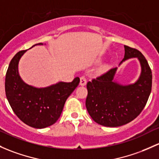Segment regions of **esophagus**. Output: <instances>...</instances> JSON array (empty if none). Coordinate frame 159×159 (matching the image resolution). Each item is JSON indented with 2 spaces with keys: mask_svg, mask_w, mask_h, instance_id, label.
Here are the masks:
<instances>
[{
  "mask_svg": "<svg viewBox=\"0 0 159 159\" xmlns=\"http://www.w3.org/2000/svg\"><path fill=\"white\" fill-rule=\"evenodd\" d=\"M86 84H87L86 78L84 76L81 77V78H80V85H81V86H84V85H86Z\"/></svg>",
  "mask_w": 159,
  "mask_h": 159,
  "instance_id": "obj_1",
  "label": "esophagus"
}]
</instances>
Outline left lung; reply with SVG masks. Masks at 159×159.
<instances>
[{
    "label": "left lung",
    "mask_w": 159,
    "mask_h": 159,
    "mask_svg": "<svg viewBox=\"0 0 159 159\" xmlns=\"http://www.w3.org/2000/svg\"><path fill=\"white\" fill-rule=\"evenodd\" d=\"M122 60L137 58L141 65V74L134 84L122 85L113 81L117 68L109 70L87 84L86 108L98 124L116 127L129 123L144 109L152 91V75L147 60L139 50L124 46Z\"/></svg>",
    "instance_id": "1"
}]
</instances>
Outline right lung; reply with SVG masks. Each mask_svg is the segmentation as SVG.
I'll return each instance as SVG.
<instances>
[{
    "label": "right lung",
    "mask_w": 159,
    "mask_h": 159,
    "mask_svg": "<svg viewBox=\"0 0 159 159\" xmlns=\"http://www.w3.org/2000/svg\"><path fill=\"white\" fill-rule=\"evenodd\" d=\"M43 45L38 43L34 45ZM26 50L13 56L5 78V92L11 108L21 121L31 127L43 129L54 124L60 117L67 98L80 82L78 77L71 82H60L46 88L31 86L21 79L18 64Z\"/></svg>",
    "instance_id": "1"
}]
</instances>
